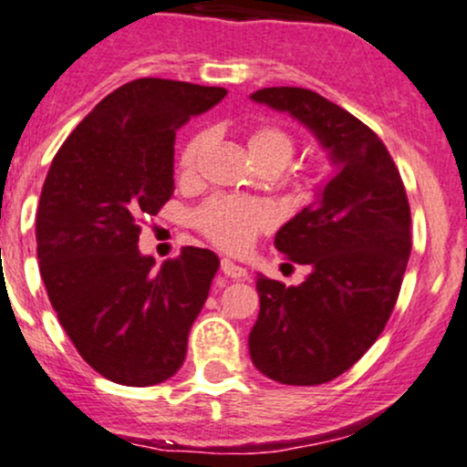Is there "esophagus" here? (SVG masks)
I'll return each instance as SVG.
<instances>
[{
  "mask_svg": "<svg viewBox=\"0 0 467 467\" xmlns=\"http://www.w3.org/2000/svg\"><path fill=\"white\" fill-rule=\"evenodd\" d=\"M222 272H223V275H226L228 278H234V281H239V278L248 276V272H245V267L233 264V261H230V259H223V261H222Z\"/></svg>",
  "mask_w": 467,
  "mask_h": 467,
  "instance_id": "34e87169",
  "label": "esophagus"
}]
</instances>
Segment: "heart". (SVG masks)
<instances>
[{"mask_svg": "<svg viewBox=\"0 0 467 467\" xmlns=\"http://www.w3.org/2000/svg\"><path fill=\"white\" fill-rule=\"evenodd\" d=\"M206 133H195L184 144L180 153V173L184 178H192L197 173L200 155L206 147ZM248 151L259 169H285L289 160L296 151L292 133L278 125H259L250 131ZM197 223L202 233L206 234L219 248L237 252L248 248L250 241L259 233H264L275 223V213L270 206L256 202L244 200V197H215L203 203L197 213Z\"/></svg>", "mask_w": 467, "mask_h": 467, "instance_id": "heart-1", "label": "heart"}]
</instances>
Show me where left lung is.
I'll list each match as a JSON object with an SVG mask.
<instances>
[{"mask_svg":"<svg viewBox=\"0 0 467 467\" xmlns=\"http://www.w3.org/2000/svg\"><path fill=\"white\" fill-rule=\"evenodd\" d=\"M250 99L303 122L336 164L275 237L285 259L312 272L296 287L256 276L261 309L248 337L261 373L316 387L351 368L387 327L410 256L409 197L384 142L347 109L303 88Z\"/></svg>","mask_w":467,"mask_h":467,"instance_id":"1","label":"left lung"}]
</instances>
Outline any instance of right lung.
<instances>
[{
    "label": "right lung",
    "mask_w": 467,
    "mask_h": 467,
    "mask_svg": "<svg viewBox=\"0 0 467 467\" xmlns=\"http://www.w3.org/2000/svg\"><path fill=\"white\" fill-rule=\"evenodd\" d=\"M228 92L169 78L125 83L89 111L52 160L36 211V259L69 340L103 378L153 387L178 373L219 270L182 248L155 267L140 219L173 195L175 131Z\"/></svg>",
    "instance_id": "obj_1"
}]
</instances>
